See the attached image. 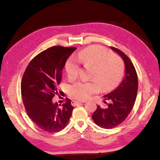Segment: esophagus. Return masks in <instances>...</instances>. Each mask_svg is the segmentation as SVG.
I'll return each instance as SVG.
<instances>
[{"mask_svg": "<svg viewBox=\"0 0 160 160\" xmlns=\"http://www.w3.org/2000/svg\"><path fill=\"white\" fill-rule=\"evenodd\" d=\"M84 101H75V100H72L71 101V104L73 105V106H76V105H79L80 104H81L82 103H83Z\"/></svg>", "mask_w": 160, "mask_h": 160, "instance_id": "1", "label": "esophagus"}]
</instances>
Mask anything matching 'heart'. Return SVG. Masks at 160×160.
<instances>
[{
    "instance_id": "obj_1",
    "label": "heart",
    "mask_w": 160,
    "mask_h": 160,
    "mask_svg": "<svg viewBox=\"0 0 160 160\" xmlns=\"http://www.w3.org/2000/svg\"><path fill=\"white\" fill-rule=\"evenodd\" d=\"M91 68L89 79L91 82L78 81L68 88V93L72 99L84 101L99 90L112 89L122 79L124 65L121 58L99 45H93L81 51L73 57H70L66 63L68 78L71 81L78 77L79 65Z\"/></svg>"
}]
</instances>
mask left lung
<instances>
[{"instance_id": "left-lung-1", "label": "left lung", "mask_w": 160, "mask_h": 160, "mask_svg": "<svg viewBox=\"0 0 160 160\" xmlns=\"http://www.w3.org/2000/svg\"><path fill=\"white\" fill-rule=\"evenodd\" d=\"M111 49L124 61L125 77L117 88L104 95V99L109 102L107 108L98 105L92 115L94 122L104 129L113 128L124 122L133 107L138 89V75L132 62L119 49L113 47Z\"/></svg>"}]
</instances>
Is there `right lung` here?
<instances>
[{"mask_svg":"<svg viewBox=\"0 0 160 160\" xmlns=\"http://www.w3.org/2000/svg\"><path fill=\"white\" fill-rule=\"evenodd\" d=\"M76 47L55 46L40 52L28 65L21 82V95L27 113L40 129L59 132L68 123L73 107L71 100L59 105L52 99L58 94V85L66 61Z\"/></svg>","mask_w":160,"mask_h":160,"instance_id":"add662e5","label":"right lung"}]
</instances>
